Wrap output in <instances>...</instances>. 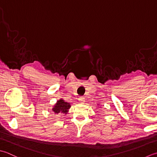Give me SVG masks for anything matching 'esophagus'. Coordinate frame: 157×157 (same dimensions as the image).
<instances>
[{"instance_id":"34e87169","label":"esophagus","mask_w":157,"mask_h":157,"mask_svg":"<svg viewBox=\"0 0 157 157\" xmlns=\"http://www.w3.org/2000/svg\"><path fill=\"white\" fill-rule=\"evenodd\" d=\"M78 100H79V102H80V103H81V104L85 103V98H83V97H81V98H80L78 99Z\"/></svg>"}]
</instances>
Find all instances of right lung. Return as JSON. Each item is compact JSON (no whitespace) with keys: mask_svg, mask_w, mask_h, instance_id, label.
<instances>
[{"mask_svg":"<svg viewBox=\"0 0 157 157\" xmlns=\"http://www.w3.org/2000/svg\"><path fill=\"white\" fill-rule=\"evenodd\" d=\"M70 108V104L68 102L64 101L62 99L58 100L55 106L53 108V111L56 114H59V113H63V114H67L68 112V110Z\"/></svg>","mask_w":157,"mask_h":157,"instance_id":"add662e5","label":"right lung"}]
</instances>
